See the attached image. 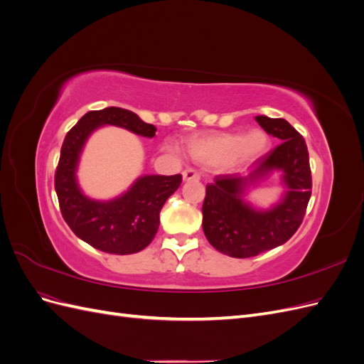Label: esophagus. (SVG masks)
I'll list each match as a JSON object with an SVG mask.
<instances>
[{"label":"esophagus","mask_w":364,"mask_h":364,"mask_svg":"<svg viewBox=\"0 0 364 364\" xmlns=\"http://www.w3.org/2000/svg\"><path fill=\"white\" fill-rule=\"evenodd\" d=\"M183 176V181H194V179H199L200 174L197 173L194 168H186L182 171Z\"/></svg>","instance_id":"esophagus-1"}]
</instances>
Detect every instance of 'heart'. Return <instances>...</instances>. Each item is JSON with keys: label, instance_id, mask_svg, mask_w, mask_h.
<instances>
[{"label": "heart", "instance_id": "b5f03b06", "mask_svg": "<svg viewBox=\"0 0 364 364\" xmlns=\"http://www.w3.org/2000/svg\"><path fill=\"white\" fill-rule=\"evenodd\" d=\"M269 147V136L261 129L247 134L240 132H215L196 136L188 142L190 155L205 165H225L234 170L259 158Z\"/></svg>", "mask_w": 364, "mask_h": 364}]
</instances>
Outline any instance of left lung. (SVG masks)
Wrapping results in <instances>:
<instances>
[{
    "label": "left lung",
    "mask_w": 364,
    "mask_h": 364,
    "mask_svg": "<svg viewBox=\"0 0 364 364\" xmlns=\"http://www.w3.org/2000/svg\"><path fill=\"white\" fill-rule=\"evenodd\" d=\"M255 121L281 142L262 155L247 176H215L214 182L206 185L202 206V226L208 241L232 258L257 257L289 241L302 223L313 188L304 136L284 118L259 115ZM274 169L284 173L289 191L270 212H255L240 199L242 188Z\"/></svg>",
    "instance_id": "obj_1"
}]
</instances>
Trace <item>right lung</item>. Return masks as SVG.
I'll use <instances>...</instances> for the list:
<instances>
[{
	"instance_id": "obj_1",
	"label": "right lung",
	"mask_w": 364,
	"mask_h": 364,
	"mask_svg": "<svg viewBox=\"0 0 364 364\" xmlns=\"http://www.w3.org/2000/svg\"><path fill=\"white\" fill-rule=\"evenodd\" d=\"M103 124L124 127L153 138L156 127L121 107H106L85 114L68 132L54 174L60 213L73 232L92 247L115 255H130L146 249L159 228L165 200L179 188L181 174L144 176L112 202H94L85 197L75 182V167L91 132Z\"/></svg>"
}]
</instances>
